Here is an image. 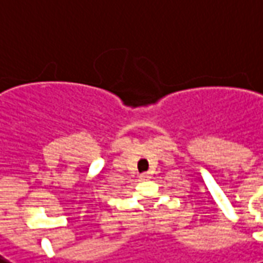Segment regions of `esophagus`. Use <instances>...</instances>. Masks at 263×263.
I'll return each instance as SVG.
<instances>
[{"label": "esophagus", "instance_id": "34e87169", "mask_svg": "<svg viewBox=\"0 0 263 263\" xmlns=\"http://www.w3.org/2000/svg\"><path fill=\"white\" fill-rule=\"evenodd\" d=\"M148 178H149V174H146V172H145V174H141V179H142V181H146Z\"/></svg>", "mask_w": 263, "mask_h": 263}]
</instances>
